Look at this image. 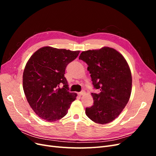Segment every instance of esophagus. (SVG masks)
<instances>
[{"label": "esophagus", "instance_id": "1", "mask_svg": "<svg viewBox=\"0 0 156 156\" xmlns=\"http://www.w3.org/2000/svg\"><path fill=\"white\" fill-rule=\"evenodd\" d=\"M85 94V92H84V90H83V91H81V92H79L77 94L79 96H83V94Z\"/></svg>", "mask_w": 156, "mask_h": 156}]
</instances>
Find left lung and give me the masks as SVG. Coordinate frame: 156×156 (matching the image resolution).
I'll return each instance as SVG.
<instances>
[{"instance_id": "left-lung-1", "label": "left lung", "mask_w": 156, "mask_h": 156, "mask_svg": "<svg viewBox=\"0 0 156 156\" xmlns=\"http://www.w3.org/2000/svg\"><path fill=\"white\" fill-rule=\"evenodd\" d=\"M79 59L87 64L94 88L100 90L92 93L94 105L86 108V115L96 123H109L129 100L132 77L129 66L119 52L107 47L83 51Z\"/></svg>"}]
</instances>
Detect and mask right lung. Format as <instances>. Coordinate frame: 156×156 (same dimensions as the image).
Masks as SVG:
<instances>
[{
  "label": "right lung",
  "mask_w": 156,
  "mask_h": 156,
  "mask_svg": "<svg viewBox=\"0 0 156 156\" xmlns=\"http://www.w3.org/2000/svg\"><path fill=\"white\" fill-rule=\"evenodd\" d=\"M79 53L44 47L27 62L23 75V90L30 106L41 119L50 122L61 119L76 99V93L68 91L64 74L67 65Z\"/></svg>",
  "instance_id": "add662e5"
}]
</instances>
